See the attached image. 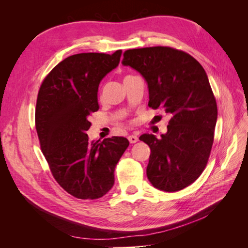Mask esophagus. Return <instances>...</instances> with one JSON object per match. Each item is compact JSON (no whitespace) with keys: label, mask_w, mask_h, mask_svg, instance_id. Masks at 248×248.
Listing matches in <instances>:
<instances>
[{"label":"esophagus","mask_w":248,"mask_h":248,"mask_svg":"<svg viewBox=\"0 0 248 248\" xmlns=\"http://www.w3.org/2000/svg\"><path fill=\"white\" fill-rule=\"evenodd\" d=\"M128 140L131 144H134V142H137L139 140V138L137 136H133V134H131V136L128 137Z\"/></svg>","instance_id":"34e87169"}]
</instances>
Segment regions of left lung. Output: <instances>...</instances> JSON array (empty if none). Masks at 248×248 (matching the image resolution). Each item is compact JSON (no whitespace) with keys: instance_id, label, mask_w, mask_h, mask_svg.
<instances>
[{"instance_id":"1","label":"left lung","mask_w":248,"mask_h":248,"mask_svg":"<svg viewBox=\"0 0 248 248\" xmlns=\"http://www.w3.org/2000/svg\"><path fill=\"white\" fill-rule=\"evenodd\" d=\"M122 64L145 78L149 107L170 115L159 139L140 137L151 149L149 181L162 191L181 190L201 176L213 145L217 106L207 73L190 55L167 46L128 49Z\"/></svg>"}]
</instances>
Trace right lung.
I'll use <instances>...</instances> for the list:
<instances>
[{
  "label": "right lung",
  "instance_id": "obj_1",
  "mask_svg": "<svg viewBox=\"0 0 248 248\" xmlns=\"http://www.w3.org/2000/svg\"><path fill=\"white\" fill-rule=\"evenodd\" d=\"M112 55L87 52L60 62L44 78L37 98L35 122L51 174L71 196L96 200L115 183V169L129 141L112 137L89 140V117L98 110V87L120 63Z\"/></svg>",
  "mask_w": 248,
  "mask_h": 248
}]
</instances>
